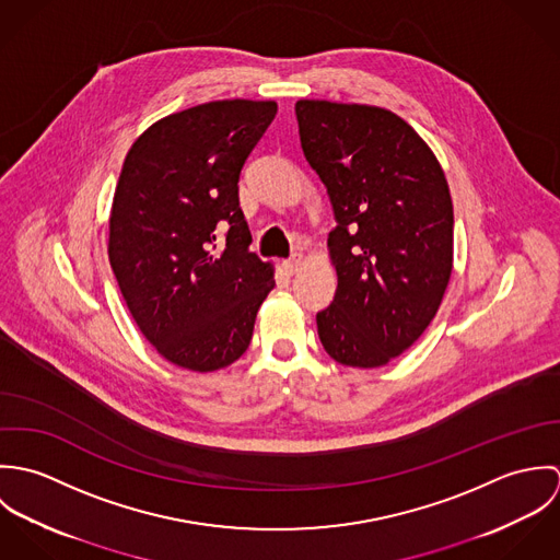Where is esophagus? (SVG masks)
Listing matches in <instances>:
<instances>
[{"mask_svg": "<svg viewBox=\"0 0 560 560\" xmlns=\"http://www.w3.org/2000/svg\"><path fill=\"white\" fill-rule=\"evenodd\" d=\"M302 265H304V256H302V254H291V256L284 260V269H287L289 273H298V271L302 269Z\"/></svg>", "mask_w": 560, "mask_h": 560, "instance_id": "34e87169", "label": "esophagus"}]
</instances>
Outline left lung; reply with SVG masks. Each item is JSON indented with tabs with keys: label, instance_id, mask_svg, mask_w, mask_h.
I'll return each instance as SVG.
<instances>
[{
	"label": "left lung",
	"instance_id": "8db88e82",
	"mask_svg": "<svg viewBox=\"0 0 560 560\" xmlns=\"http://www.w3.org/2000/svg\"><path fill=\"white\" fill-rule=\"evenodd\" d=\"M302 151L336 229L334 302L317 313L338 364L377 369L433 320L453 271V200L442 165L397 114L355 103H295Z\"/></svg>",
	"mask_w": 560,
	"mask_h": 560
}]
</instances>
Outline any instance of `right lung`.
Returning <instances> with one entry per match:
<instances>
[{"instance_id": "add662e5", "label": "right lung", "mask_w": 560, "mask_h": 560, "mask_svg": "<svg viewBox=\"0 0 560 560\" xmlns=\"http://www.w3.org/2000/svg\"><path fill=\"white\" fill-rule=\"evenodd\" d=\"M276 112L273 101L233 98L170 114L122 163L109 265L140 331L180 369L240 360L276 284L273 267L249 252L240 207L241 167Z\"/></svg>"}]
</instances>
